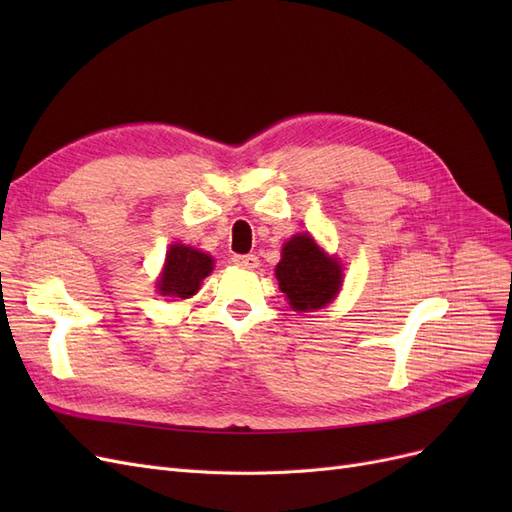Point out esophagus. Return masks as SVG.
<instances>
[{
  "label": "esophagus",
  "mask_w": 512,
  "mask_h": 512,
  "mask_svg": "<svg viewBox=\"0 0 512 512\" xmlns=\"http://www.w3.org/2000/svg\"><path fill=\"white\" fill-rule=\"evenodd\" d=\"M232 262H235V265H239V267H243V269H256L258 267V256L237 254V256H232Z\"/></svg>",
  "instance_id": "esophagus-1"
}]
</instances>
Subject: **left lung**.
<instances>
[{
    "label": "left lung",
    "mask_w": 512,
    "mask_h": 512,
    "mask_svg": "<svg viewBox=\"0 0 512 512\" xmlns=\"http://www.w3.org/2000/svg\"><path fill=\"white\" fill-rule=\"evenodd\" d=\"M275 277L294 312L324 307L335 299L342 286V269L337 260L324 254L309 235H294L284 245Z\"/></svg>",
    "instance_id": "obj_1"
}]
</instances>
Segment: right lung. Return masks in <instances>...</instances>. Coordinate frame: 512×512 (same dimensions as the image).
Here are the masks:
<instances>
[{"mask_svg": "<svg viewBox=\"0 0 512 512\" xmlns=\"http://www.w3.org/2000/svg\"><path fill=\"white\" fill-rule=\"evenodd\" d=\"M211 269L213 260L209 254L188 245H170L158 288L170 297L188 299L200 288V282L211 273Z\"/></svg>", "mask_w": 512, "mask_h": 512, "instance_id": "obj_1", "label": "right lung"}]
</instances>
